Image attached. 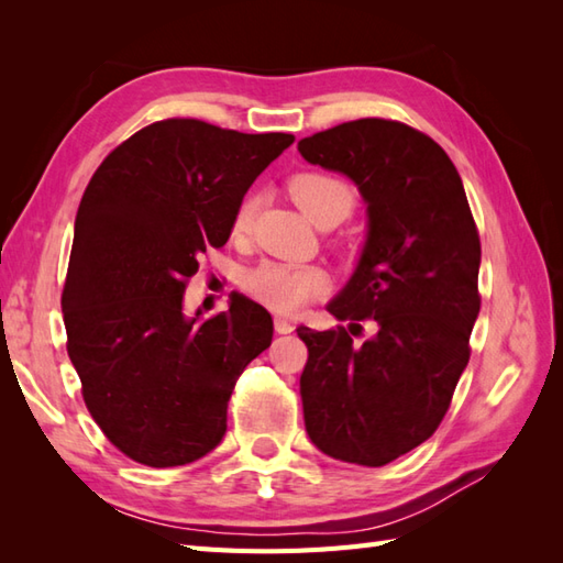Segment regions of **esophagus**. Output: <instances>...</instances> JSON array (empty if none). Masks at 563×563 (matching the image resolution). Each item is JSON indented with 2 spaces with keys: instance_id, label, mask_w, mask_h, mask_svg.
Instances as JSON below:
<instances>
[{
  "instance_id": "esophagus-1",
  "label": "esophagus",
  "mask_w": 563,
  "mask_h": 563,
  "mask_svg": "<svg viewBox=\"0 0 563 563\" xmlns=\"http://www.w3.org/2000/svg\"><path fill=\"white\" fill-rule=\"evenodd\" d=\"M273 327H275V331H278V333H292L295 331L292 321L288 317H280V314L273 319Z\"/></svg>"
}]
</instances>
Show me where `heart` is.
I'll use <instances>...</instances> for the list:
<instances>
[{
    "mask_svg": "<svg viewBox=\"0 0 563 563\" xmlns=\"http://www.w3.org/2000/svg\"><path fill=\"white\" fill-rule=\"evenodd\" d=\"M288 190L297 206L305 210L307 218H312L314 222H321L329 214H339L343 220L355 206L353 188L343 178L327 172L295 174L288 181ZM256 206V194H249L239 202L232 220L234 234L249 232L251 222H254ZM242 285L254 300L280 309V312H295V309L317 300L327 290L329 278L324 268L319 266H292V263L263 261L244 273Z\"/></svg>",
    "mask_w": 563,
    "mask_h": 563,
    "instance_id": "heart-1",
    "label": "heart"
}]
</instances>
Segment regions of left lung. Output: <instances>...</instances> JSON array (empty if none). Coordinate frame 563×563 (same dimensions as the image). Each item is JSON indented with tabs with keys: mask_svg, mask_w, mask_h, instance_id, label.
<instances>
[{
	"mask_svg": "<svg viewBox=\"0 0 563 563\" xmlns=\"http://www.w3.org/2000/svg\"><path fill=\"white\" fill-rule=\"evenodd\" d=\"M297 150L349 176L367 202L361 261L327 307L351 327L297 329L309 353L305 428L329 457L382 466L435 433L470 363L482 307L479 232L457 169L421 130L361 118ZM365 318L378 333L355 344Z\"/></svg>",
	"mask_w": 563,
	"mask_h": 563,
	"instance_id": "obj_1",
	"label": "left lung"
}]
</instances>
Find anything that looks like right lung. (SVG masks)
Masks as SVG:
<instances>
[{
  "mask_svg": "<svg viewBox=\"0 0 563 563\" xmlns=\"http://www.w3.org/2000/svg\"><path fill=\"white\" fill-rule=\"evenodd\" d=\"M292 142L166 118L118 145L84 190L63 290L67 353L91 418L125 457L164 470L220 445L227 401L271 345L273 319L236 292L227 312L186 317L184 292Z\"/></svg>",
  "mask_w": 563,
  "mask_h": 563,
  "instance_id": "add662e5",
  "label": "right lung"
}]
</instances>
